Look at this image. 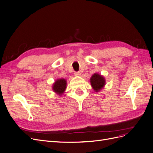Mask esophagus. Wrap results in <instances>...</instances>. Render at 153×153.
<instances>
[{"mask_svg": "<svg viewBox=\"0 0 153 153\" xmlns=\"http://www.w3.org/2000/svg\"><path fill=\"white\" fill-rule=\"evenodd\" d=\"M74 74H75V76H80L81 75V73L79 72V71H78V72H75Z\"/></svg>", "mask_w": 153, "mask_h": 153, "instance_id": "obj_1", "label": "esophagus"}]
</instances>
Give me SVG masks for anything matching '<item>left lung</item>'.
Segmentation results:
<instances>
[{"label":"left lung","mask_w":153,"mask_h":153,"mask_svg":"<svg viewBox=\"0 0 153 153\" xmlns=\"http://www.w3.org/2000/svg\"><path fill=\"white\" fill-rule=\"evenodd\" d=\"M91 85L92 89L96 92H100L105 85V78L103 75L98 73H94L90 78Z\"/></svg>","instance_id":"obj_1"}]
</instances>
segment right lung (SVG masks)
Listing matches in <instances>:
<instances>
[{"instance_id":"obj_1","label":"right lung","mask_w":153,"mask_h":153,"mask_svg":"<svg viewBox=\"0 0 153 153\" xmlns=\"http://www.w3.org/2000/svg\"><path fill=\"white\" fill-rule=\"evenodd\" d=\"M67 87V81L64 78L57 79L52 85V90L59 96H62L66 91Z\"/></svg>"}]
</instances>
